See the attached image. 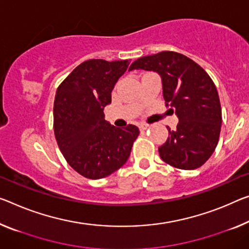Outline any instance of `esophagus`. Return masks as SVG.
Returning <instances> with one entry per match:
<instances>
[{
  "label": "esophagus",
  "instance_id": "obj_1",
  "mask_svg": "<svg viewBox=\"0 0 249 249\" xmlns=\"http://www.w3.org/2000/svg\"><path fill=\"white\" fill-rule=\"evenodd\" d=\"M149 128V125L148 124H140L139 125V129H140V131H144V130H147Z\"/></svg>",
  "mask_w": 249,
  "mask_h": 249
}]
</instances>
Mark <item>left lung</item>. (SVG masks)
I'll return each instance as SVG.
<instances>
[{
	"label": "left lung",
	"mask_w": 249,
	"mask_h": 249,
	"mask_svg": "<svg viewBox=\"0 0 249 249\" xmlns=\"http://www.w3.org/2000/svg\"><path fill=\"white\" fill-rule=\"evenodd\" d=\"M157 72L161 78L162 95L178 117L177 129L159 155L164 162L183 170L202 166L215 151L221 128L219 97L204 69L186 55L173 51L142 56L129 68Z\"/></svg>",
	"instance_id": "1"
}]
</instances>
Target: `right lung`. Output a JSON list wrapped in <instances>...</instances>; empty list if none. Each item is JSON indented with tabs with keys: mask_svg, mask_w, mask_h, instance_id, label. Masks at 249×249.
<instances>
[{
	"mask_svg": "<svg viewBox=\"0 0 249 249\" xmlns=\"http://www.w3.org/2000/svg\"><path fill=\"white\" fill-rule=\"evenodd\" d=\"M129 60H88L76 67L55 93L53 119L58 146L68 163L89 179L111 175L127 162L139 129H124L105 119L103 109L127 71Z\"/></svg>",
	"mask_w": 249,
	"mask_h": 249,
	"instance_id": "obj_1",
	"label": "right lung"
}]
</instances>
